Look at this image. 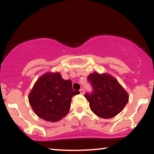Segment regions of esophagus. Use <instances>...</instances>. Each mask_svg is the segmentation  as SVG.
Returning <instances> with one entry per match:
<instances>
[{"mask_svg": "<svg viewBox=\"0 0 154 154\" xmlns=\"http://www.w3.org/2000/svg\"><path fill=\"white\" fill-rule=\"evenodd\" d=\"M80 91V93H81V94H83L84 93H85V92H84V90L83 89H81L79 90Z\"/></svg>", "mask_w": 154, "mask_h": 154, "instance_id": "1", "label": "esophagus"}]
</instances>
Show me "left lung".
Returning <instances> with one entry per match:
<instances>
[{
	"label": "left lung",
	"mask_w": 154,
	"mask_h": 154,
	"mask_svg": "<svg viewBox=\"0 0 154 154\" xmlns=\"http://www.w3.org/2000/svg\"><path fill=\"white\" fill-rule=\"evenodd\" d=\"M93 92L86 93L91 111L102 119H111L119 114L129 100V95L116 79L109 73L93 72L88 76Z\"/></svg>",
	"instance_id": "1"
}]
</instances>
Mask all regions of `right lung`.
I'll return each mask as SVG.
<instances>
[{
  "instance_id": "add662e5",
  "label": "right lung",
  "mask_w": 154,
  "mask_h": 154,
  "mask_svg": "<svg viewBox=\"0 0 154 154\" xmlns=\"http://www.w3.org/2000/svg\"><path fill=\"white\" fill-rule=\"evenodd\" d=\"M72 88L71 80L59 72L41 75L29 94V102L38 116L46 121H60L69 113L73 96L79 94Z\"/></svg>"
}]
</instances>
